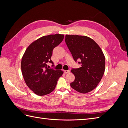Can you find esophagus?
Returning <instances> with one entry per match:
<instances>
[{
    "label": "esophagus",
    "instance_id": "1",
    "mask_svg": "<svg viewBox=\"0 0 128 128\" xmlns=\"http://www.w3.org/2000/svg\"><path fill=\"white\" fill-rule=\"evenodd\" d=\"M64 72L65 73V74H68V73L70 72V70H64Z\"/></svg>",
    "mask_w": 128,
    "mask_h": 128
}]
</instances>
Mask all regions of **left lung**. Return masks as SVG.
Segmentation results:
<instances>
[{
  "mask_svg": "<svg viewBox=\"0 0 128 128\" xmlns=\"http://www.w3.org/2000/svg\"><path fill=\"white\" fill-rule=\"evenodd\" d=\"M65 42L75 62L81 64L72 68L75 80L71 87L86 94L94 89L101 80L105 69V58L102 49L91 38L85 36L67 34Z\"/></svg>",
  "mask_w": 128,
  "mask_h": 128,
  "instance_id": "8db88e82",
  "label": "left lung"
}]
</instances>
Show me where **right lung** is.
I'll use <instances>...</instances> for the list:
<instances>
[{
	"instance_id": "add662e5",
	"label": "right lung",
	"mask_w": 128,
	"mask_h": 128,
	"mask_svg": "<svg viewBox=\"0 0 128 128\" xmlns=\"http://www.w3.org/2000/svg\"><path fill=\"white\" fill-rule=\"evenodd\" d=\"M64 34L44 36L32 42L26 50L21 61L22 74L27 86L38 96L49 94L54 90L58 80L63 74L62 70L48 67L53 50L59 45Z\"/></svg>"
}]
</instances>
